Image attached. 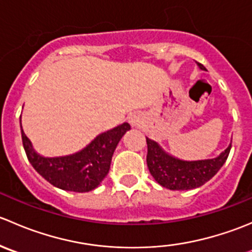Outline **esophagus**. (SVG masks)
<instances>
[{
	"label": "esophagus",
	"mask_w": 252,
	"mask_h": 252,
	"mask_svg": "<svg viewBox=\"0 0 252 252\" xmlns=\"http://www.w3.org/2000/svg\"><path fill=\"white\" fill-rule=\"evenodd\" d=\"M129 123L131 126H139L141 123V117L139 114H130V117H129Z\"/></svg>",
	"instance_id": "1"
}]
</instances>
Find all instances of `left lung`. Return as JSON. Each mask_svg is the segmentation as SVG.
Masks as SVG:
<instances>
[{"mask_svg":"<svg viewBox=\"0 0 252 252\" xmlns=\"http://www.w3.org/2000/svg\"><path fill=\"white\" fill-rule=\"evenodd\" d=\"M199 67L205 69L199 63ZM149 171L157 183L171 190H190L204 185L211 179L229 156L232 144L218 157L202 161H182L162 151L157 142L146 138Z\"/></svg>","mask_w":252,"mask_h":252,"instance_id":"left-lung-1","label":"left lung"}]
</instances>
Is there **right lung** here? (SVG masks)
Here are the masks:
<instances>
[{"mask_svg": "<svg viewBox=\"0 0 252 252\" xmlns=\"http://www.w3.org/2000/svg\"><path fill=\"white\" fill-rule=\"evenodd\" d=\"M129 129L130 126L123 123L100 134L78 154L53 158H45L37 155L23 130L22 141L32 166L53 187L67 191L86 192L98 187L108 174L114 150Z\"/></svg>", "mask_w": 252, "mask_h": 252, "instance_id": "obj_1", "label": "right lung"}]
</instances>
